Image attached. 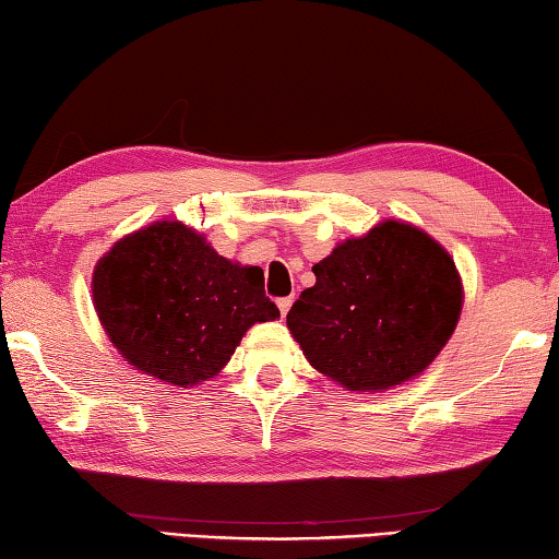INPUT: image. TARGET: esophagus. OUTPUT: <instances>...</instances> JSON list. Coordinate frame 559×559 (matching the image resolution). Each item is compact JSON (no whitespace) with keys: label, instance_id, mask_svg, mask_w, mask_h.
<instances>
[{"label":"esophagus","instance_id":"obj_1","mask_svg":"<svg viewBox=\"0 0 559 559\" xmlns=\"http://www.w3.org/2000/svg\"><path fill=\"white\" fill-rule=\"evenodd\" d=\"M295 305V297H285V299H277V307H280V314L287 317V311Z\"/></svg>","mask_w":559,"mask_h":559}]
</instances>
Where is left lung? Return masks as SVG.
Wrapping results in <instances>:
<instances>
[{
    "label": "left lung",
    "instance_id": "8db88e82",
    "mask_svg": "<svg viewBox=\"0 0 559 559\" xmlns=\"http://www.w3.org/2000/svg\"><path fill=\"white\" fill-rule=\"evenodd\" d=\"M311 270L317 285L292 305L287 326L309 364L346 390L380 393L419 376L462 314L452 254L409 223H378Z\"/></svg>",
    "mask_w": 559,
    "mask_h": 559
}]
</instances>
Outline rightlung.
<instances>
[{
	"label": "right lung",
	"instance_id": "add662e5",
	"mask_svg": "<svg viewBox=\"0 0 559 559\" xmlns=\"http://www.w3.org/2000/svg\"><path fill=\"white\" fill-rule=\"evenodd\" d=\"M93 305L127 364L179 388L218 376L245 331L280 317L260 267L221 258L179 221L117 240L95 264Z\"/></svg>",
	"mask_w": 559,
	"mask_h": 559
}]
</instances>
